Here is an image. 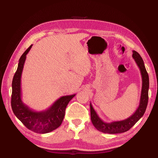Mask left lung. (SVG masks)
Listing matches in <instances>:
<instances>
[{
  "label": "left lung",
  "mask_w": 158,
  "mask_h": 158,
  "mask_svg": "<svg viewBox=\"0 0 158 158\" xmlns=\"http://www.w3.org/2000/svg\"><path fill=\"white\" fill-rule=\"evenodd\" d=\"M132 52L133 59H135L136 63L140 69L142 80L139 106H138L136 111L131 117L125 119V120L106 123L102 120V118L98 116V114L95 112L90 103L91 120H92L94 126L99 131L108 134H117L127 132L140 120V118L144 115L146 111L148 102L149 76H148L144 61H143L141 56L135 51H133Z\"/></svg>",
  "instance_id": "left-lung-1"
}]
</instances>
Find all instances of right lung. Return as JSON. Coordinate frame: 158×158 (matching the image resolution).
I'll use <instances>...</instances> for the list:
<instances>
[{
  "instance_id": "1",
  "label": "right lung",
  "mask_w": 158,
  "mask_h": 158,
  "mask_svg": "<svg viewBox=\"0 0 158 158\" xmlns=\"http://www.w3.org/2000/svg\"><path fill=\"white\" fill-rule=\"evenodd\" d=\"M32 45L21 56L18 69L14 76L12 83L11 106L16 117L29 130L40 134H45L55 130L62 124L65 114L66 107L76 94L65 95L58 99L45 111H35L27 107L22 100L21 76L26 55Z\"/></svg>"
}]
</instances>
